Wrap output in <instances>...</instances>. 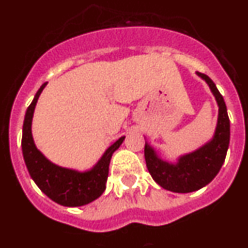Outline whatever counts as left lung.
I'll list each match as a JSON object with an SVG mask.
<instances>
[{
    "mask_svg": "<svg viewBox=\"0 0 248 248\" xmlns=\"http://www.w3.org/2000/svg\"><path fill=\"white\" fill-rule=\"evenodd\" d=\"M197 74L209 85L219 107L213 139L193 153L180 156L176 164L161 160L155 150L145 143L147 170L160 186L174 193H190L209 184L223 165L230 145V118L223 97L209 77L199 72Z\"/></svg>",
    "mask_w": 248,
    "mask_h": 248,
    "instance_id": "8db88e82",
    "label": "left lung"
}]
</instances>
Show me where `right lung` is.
Masks as SVG:
<instances>
[{"mask_svg":"<svg viewBox=\"0 0 248 248\" xmlns=\"http://www.w3.org/2000/svg\"><path fill=\"white\" fill-rule=\"evenodd\" d=\"M45 85L46 83H44L37 91L34 101L31 102L25 114L21 141L25 164L35 184L51 201L64 207H80L88 204L99 198L105 191L112 154L124 142V136L120 137L113 145L108 147L101 160L88 171L80 172L77 170L65 169L49 161L36 149L31 134V122L35 106Z\"/></svg>","mask_w":248,"mask_h":248,"instance_id":"1","label":"right lung"}]
</instances>
